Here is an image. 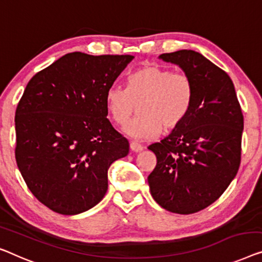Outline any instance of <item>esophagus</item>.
<instances>
[{"label":"esophagus","instance_id":"1","mask_svg":"<svg viewBox=\"0 0 262 262\" xmlns=\"http://www.w3.org/2000/svg\"><path fill=\"white\" fill-rule=\"evenodd\" d=\"M130 147H131V150L134 151V152H139V151L143 150V146L140 145V144L137 143V142H131L130 143Z\"/></svg>","mask_w":262,"mask_h":262}]
</instances>
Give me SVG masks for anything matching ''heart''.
I'll return each mask as SVG.
<instances>
[{"label": "heart", "instance_id": "b5f03b06", "mask_svg": "<svg viewBox=\"0 0 262 262\" xmlns=\"http://www.w3.org/2000/svg\"><path fill=\"white\" fill-rule=\"evenodd\" d=\"M194 100V87L184 73L149 65L138 68L127 79V89L111 86L105 101L112 119L124 125L140 104L142 115L128 122L124 132L128 137H156L163 128L172 130L183 123Z\"/></svg>", "mask_w": 262, "mask_h": 262}]
</instances>
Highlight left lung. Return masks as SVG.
<instances>
[{"label":"left lung","mask_w":262,"mask_h":262,"mask_svg":"<svg viewBox=\"0 0 262 262\" xmlns=\"http://www.w3.org/2000/svg\"><path fill=\"white\" fill-rule=\"evenodd\" d=\"M158 58L190 78L194 100L183 123L147 147L157 157L147 182L165 210L194 214L214 203L236 176L244 116L232 79L201 53L182 49Z\"/></svg>","instance_id":"8db88e82"}]
</instances>
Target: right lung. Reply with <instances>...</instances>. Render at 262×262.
<instances>
[{"mask_svg":"<svg viewBox=\"0 0 262 262\" xmlns=\"http://www.w3.org/2000/svg\"><path fill=\"white\" fill-rule=\"evenodd\" d=\"M132 55L74 52L36 73L15 113V158L33 195L55 213L77 215L107 191V170L128 142L110 123L105 96Z\"/></svg>","mask_w":262,"mask_h":262,"instance_id":"add662e5","label":"right lung"}]
</instances>
